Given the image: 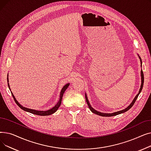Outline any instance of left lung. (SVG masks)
Listing matches in <instances>:
<instances>
[{
	"instance_id": "obj_1",
	"label": "left lung",
	"mask_w": 151,
	"mask_h": 151,
	"mask_svg": "<svg viewBox=\"0 0 151 151\" xmlns=\"http://www.w3.org/2000/svg\"><path fill=\"white\" fill-rule=\"evenodd\" d=\"M138 56H139V55H138ZM139 58L140 59V61H141V66H142V61H141V58H140L139 56ZM141 87H140V89H139V92H138V93L137 95V96H135V97L134 98V99L133 100L132 102L130 104V105L128 106L125 109H122V110H121V111H117V112L113 113H103L97 111V110L94 109L91 106L90 103H89V100H88V97H87V95L85 93L86 100V102H87V104H88V106H89L90 110L91 111H92L93 113L99 115V116H104H104H105V117H106V116H107V117L113 116L118 115V114H121V113H125V112H126V111H128L129 109H130L132 107V106L134 105V102H135V101L137 100V98H138V96H139V94L140 93V92H141V91H142V87H143V84H144V74H143V72H142V69H141Z\"/></svg>"
}]
</instances>
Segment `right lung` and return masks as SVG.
Wrapping results in <instances>:
<instances>
[{
	"mask_svg": "<svg viewBox=\"0 0 151 151\" xmlns=\"http://www.w3.org/2000/svg\"><path fill=\"white\" fill-rule=\"evenodd\" d=\"M7 82H8V86H9V88L10 89V90L11 91L10 89V85H9V74H8L7 75ZM69 83L65 84L64 86L63 87L61 91H60V98H59V100L58 101V102L57 103V104L55 105L53 108H52L51 109H48V110H46V111H38V110H35V109H30V108H26V107H24L22 106L21 104H19V103L17 100V99H16V98L14 97V95L13 94L12 92L11 91V93H12V96L13 97V99L14 100L16 104H17L18 106L22 109V110L25 111H27V112H29V113H30L32 114H36V115H38V116H49V115H51L53 113H54L58 109L59 107L60 106V104H61V102H62V97H63V93L65 92V90L68 88V87L69 86Z\"/></svg>",
	"mask_w": 151,
	"mask_h": 151,
	"instance_id": "right-lung-1",
	"label": "right lung"
}]
</instances>
